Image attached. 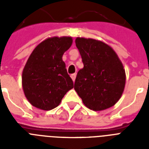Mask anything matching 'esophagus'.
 Here are the masks:
<instances>
[{"label": "esophagus", "instance_id": "esophagus-1", "mask_svg": "<svg viewBox=\"0 0 149 149\" xmlns=\"http://www.w3.org/2000/svg\"><path fill=\"white\" fill-rule=\"evenodd\" d=\"M70 77H71V78H72V81L74 82L75 79H76V77H77V74H76V73H72V74L70 75Z\"/></svg>", "mask_w": 149, "mask_h": 149}]
</instances>
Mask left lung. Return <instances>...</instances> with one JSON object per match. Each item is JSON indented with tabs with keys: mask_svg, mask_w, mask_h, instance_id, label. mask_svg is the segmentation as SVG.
Instances as JSON below:
<instances>
[{
	"mask_svg": "<svg viewBox=\"0 0 149 149\" xmlns=\"http://www.w3.org/2000/svg\"><path fill=\"white\" fill-rule=\"evenodd\" d=\"M75 42L84 63L77 72L75 91L91 110L113 106L125 86V71L118 55L101 41L77 38Z\"/></svg>",
	"mask_w": 149,
	"mask_h": 149,
	"instance_id": "8db88e82",
	"label": "left lung"
}]
</instances>
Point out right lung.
<instances>
[{"mask_svg": "<svg viewBox=\"0 0 149 149\" xmlns=\"http://www.w3.org/2000/svg\"><path fill=\"white\" fill-rule=\"evenodd\" d=\"M72 43L71 37L49 38L31 52L22 72V86L32 106L52 110L73 88V82L63 61V55Z\"/></svg>", "mask_w": 149, "mask_h": 149, "instance_id": "add662e5", "label": "right lung"}]
</instances>
